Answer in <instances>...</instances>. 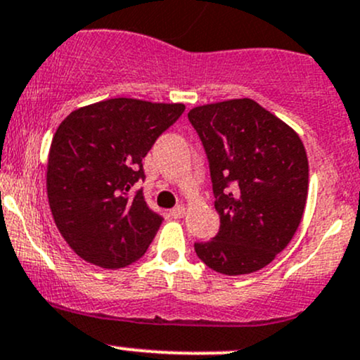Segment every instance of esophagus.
<instances>
[{"instance_id":"1","label":"esophagus","mask_w":360,"mask_h":360,"mask_svg":"<svg viewBox=\"0 0 360 360\" xmlns=\"http://www.w3.org/2000/svg\"><path fill=\"white\" fill-rule=\"evenodd\" d=\"M184 213H186V208L183 205H177V207H174L171 210V217H174V219H183Z\"/></svg>"}]
</instances>
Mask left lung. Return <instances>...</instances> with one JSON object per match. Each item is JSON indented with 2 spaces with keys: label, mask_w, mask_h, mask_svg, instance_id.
Wrapping results in <instances>:
<instances>
[{
  "label": "left lung",
  "mask_w": 360,
  "mask_h": 360,
  "mask_svg": "<svg viewBox=\"0 0 360 360\" xmlns=\"http://www.w3.org/2000/svg\"><path fill=\"white\" fill-rule=\"evenodd\" d=\"M210 167L220 227L195 243L217 274L258 271L287 248L301 224L309 165L297 133L251 98L200 105L188 112Z\"/></svg>",
  "instance_id": "1"
}]
</instances>
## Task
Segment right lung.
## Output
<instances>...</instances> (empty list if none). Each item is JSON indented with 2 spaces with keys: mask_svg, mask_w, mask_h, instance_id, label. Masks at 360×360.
Segmentation results:
<instances>
[{
  "mask_svg": "<svg viewBox=\"0 0 360 360\" xmlns=\"http://www.w3.org/2000/svg\"><path fill=\"white\" fill-rule=\"evenodd\" d=\"M184 104L109 98L59 124L47 159V198L58 231L85 262L108 270L147 251L162 217L145 201L143 159Z\"/></svg>",
  "mask_w": 360,
  "mask_h": 360,
  "instance_id": "1",
  "label": "right lung"
}]
</instances>
